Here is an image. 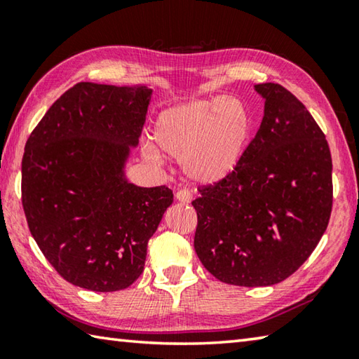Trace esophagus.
I'll list each match as a JSON object with an SVG mask.
<instances>
[{
    "instance_id": "34e87169",
    "label": "esophagus",
    "mask_w": 359,
    "mask_h": 359,
    "mask_svg": "<svg viewBox=\"0 0 359 359\" xmlns=\"http://www.w3.org/2000/svg\"><path fill=\"white\" fill-rule=\"evenodd\" d=\"M175 199H177V201L182 204H188V203H191L193 196L188 190H179L177 193H175Z\"/></svg>"
}]
</instances>
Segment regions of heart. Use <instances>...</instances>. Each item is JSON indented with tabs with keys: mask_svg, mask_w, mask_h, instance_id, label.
Returning a JSON list of instances; mask_svg holds the SVG:
<instances>
[{
	"mask_svg": "<svg viewBox=\"0 0 359 359\" xmlns=\"http://www.w3.org/2000/svg\"><path fill=\"white\" fill-rule=\"evenodd\" d=\"M252 130V112L241 98L193 100L158 114L154 135L158 145L147 139L142 144V154L150 161H160L161 148L180 158L182 171L188 179L214 185L238 168L250 142Z\"/></svg>",
	"mask_w": 359,
	"mask_h": 359,
	"instance_id": "b5f03b06",
	"label": "heart"
}]
</instances>
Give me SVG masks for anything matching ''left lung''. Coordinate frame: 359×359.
I'll return each mask as SVG.
<instances>
[{
    "label": "left lung",
    "mask_w": 359,
    "mask_h": 359,
    "mask_svg": "<svg viewBox=\"0 0 359 359\" xmlns=\"http://www.w3.org/2000/svg\"><path fill=\"white\" fill-rule=\"evenodd\" d=\"M259 130L226 179L199 190L194 250L220 282L269 287L299 269L325 234L332 161L323 131L277 83H258Z\"/></svg>",
    "instance_id": "obj_1"
}]
</instances>
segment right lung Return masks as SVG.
Masks as SVG:
<instances>
[{"mask_svg":"<svg viewBox=\"0 0 359 359\" xmlns=\"http://www.w3.org/2000/svg\"><path fill=\"white\" fill-rule=\"evenodd\" d=\"M154 95L147 85L81 82L29 135L22 204L29 233L65 280L92 291L128 288L172 204L166 187L126 177Z\"/></svg>","mask_w":359,"mask_h":359,"instance_id":"add662e5","label":"right lung"}]
</instances>
